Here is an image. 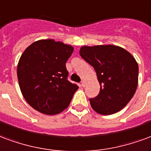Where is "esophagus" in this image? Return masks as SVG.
<instances>
[{"label":"esophagus","instance_id":"esophagus-1","mask_svg":"<svg viewBox=\"0 0 151 151\" xmlns=\"http://www.w3.org/2000/svg\"><path fill=\"white\" fill-rule=\"evenodd\" d=\"M81 85H82V87L84 88V87L86 86V82H85V81H82V82H81Z\"/></svg>","mask_w":151,"mask_h":151}]
</instances>
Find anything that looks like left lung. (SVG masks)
<instances>
[{"mask_svg": "<svg viewBox=\"0 0 151 151\" xmlns=\"http://www.w3.org/2000/svg\"><path fill=\"white\" fill-rule=\"evenodd\" d=\"M80 56L95 69L100 92L90 104L96 113L110 115L119 112L134 96L137 87L138 65L134 56L113 45L83 46Z\"/></svg>", "mask_w": 151, "mask_h": 151, "instance_id": "1", "label": "left lung"}]
</instances>
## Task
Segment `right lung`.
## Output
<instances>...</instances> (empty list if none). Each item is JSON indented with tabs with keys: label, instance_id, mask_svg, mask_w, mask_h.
<instances>
[{
	"label": "right lung",
	"instance_id": "1",
	"mask_svg": "<svg viewBox=\"0 0 151 151\" xmlns=\"http://www.w3.org/2000/svg\"><path fill=\"white\" fill-rule=\"evenodd\" d=\"M74 48L53 39L35 42L26 48L17 64V79L27 103L47 115L68 107L79 87L68 80L66 63Z\"/></svg>",
	"mask_w": 151,
	"mask_h": 151
}]
</instances>
